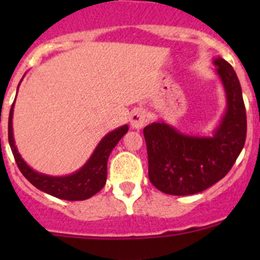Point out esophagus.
Returning <instances> with one entry per match:
<instances>
[{
    "label": "esophagus",
    "mask_w": 260,
    "mask_h": 260,
    "mask_svg": "<svg viewBox=\"0 0 260 260\" xmlns=\"http://www.w3.org/2000/svg\"><path fill=\"white\" fill-rule=\"evenodd\" d=\"M147 122V113L145 109L137 108L131 114V125L133 129H141Z\"/></svg>",
    "instance_id": "1"
}]
</instances>
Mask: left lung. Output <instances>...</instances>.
Instances as JSON below:
<instances>
[{
	"label": "left lung",
	"instance_id": "left-lung-1",
	"mask_svg": "<svg viewBox=\"0 0 260 260\" xmlns=\"http://www.w3.org/2000/svg\"><path fill=\"white\" fill-rule=\"evenodd\" d=\"M214 64L228 106L212 137L183 135L164 122L143 129L149 181L169 195H193L216 183L230 171L245 143L246 113L237 73L221 57Z\"/></svg>",
	"mask_w": 260,
	"mask_h": 260
}]
</instances>
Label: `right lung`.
I'll use <instances>...</instances> for the list:
<instances>
[{"label": "right lung", "instance_id": "right-lung-1", "mask_svg": "<svg viewBox=\"0 0 260 260\" xmlns=\"http://www.w3.org/2000/svg\"><path fill=\"white\" fill-rule=\"evenodd\" d=\"M14 106L12 104L11 111L9 115V142L11 151L14 153L15 161H16L21 174L26 177L36 188L55 196L57 199L69 201L86 200L95 195L98 191L104 187L107 181V162L111 154L112 149L117 146L120 138L128 132V125H122L117 129L112 131L99 142L96 148L94 149L93 154L88 159L85 165L78 170L77 172L68 176H49V175L39 174L34 171L18 153L16 146H15L14 133H12V115H14Z\"/></svg>", "mask_w": 260, "mask_h": 260}]
</instances>
